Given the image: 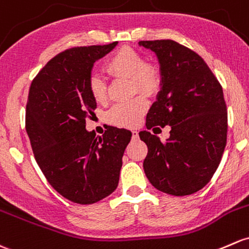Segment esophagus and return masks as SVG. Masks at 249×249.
Masks as SVG:
<instances>
[{"mask_svg": "<svg viewBox=\"0 0 249 249\" xmlns=\"http://www.w3.org/2000/svg\"><path fill=\"white\" fill-rule=\"evenodd\" d=\"M132 137L133 138H138V131H137V130H132Z\"/></svg>", "mask_w": 249, "mask_h": 249, "instance_id": "1", "label": "esophagus"}]
</instances>
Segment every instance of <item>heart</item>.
<instances>
[{
	"mask_svg": "<svg viewBox=\"0 0 249 249\" xmlns=\"http://www.w3.org/2000/svg\"><path fill=\"white\" fill-rule=\"evenodd\" d=\"M106 71L114 78H129L132 93L153 94L161 82L159 70L153 64L145 63L140 52L130 48H123L114 52L106 63ZM88 89L96 103L105 104L108 98L106 80L99 74H91L88 80ZM148 109V101L144 96L138 95L126 103L114 105L107 113L111 124L122 127L136 126Z\"/></svg>",
	"mask_w": 249,
	"mask_h": 249,
	"instance_id": "b5f03b06",
	"label": "heart"
}]
</instances>
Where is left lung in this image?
Listing matches in <instances>:
<instances>
[{
  "label": "left lung",
  "mask_w": 249,
  "mask_h": 249,
  "mask_svg": "<svg viewBox=\"0 0 249 249\" xmlns=\"http://www.w3.org/2000/svg\"><path fill=\"white\" fill-rule=\"evenodd\" d=\"M158 56L161 90L146 114V129L171 126L162 142L149 131L143 162L154 187L172 196H188L208 184L227 144L228 113L223 90L198 53L169 39L142 40Z\"/></svg>",
  "instance_id": "1"
}]
</instances>
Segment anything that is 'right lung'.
<instances>
[{
	"label": "right lung",
	"mask_w": 249,
	"mask_h": 249,
	"mask_svg": "<svg viewBox=\"0 0 249 249\" xmlns=\"http://www.w3.org/2000/svg\"><path fill=\"white\" fill-rule=\"evenodd\" d=\"M107 45L72 48L54 56L33 78L26 105V131L46 180L59 195L77 204H93L118 186L129 130L109 126L101 137L86 130L96 101L88 80Z\"/></svg>",
	"instance_id": "obj_1"
}]
</instances>
